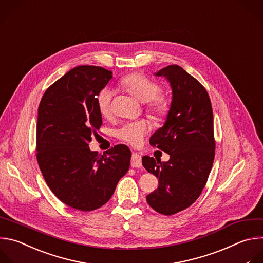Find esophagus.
<instances>
[{
	"label": "esophagus",
	"mask_w": 263,
	"mask_h": 263,
	"mask_svg": "<svg viewBox=\"0 0 263 263\" xmlns=\"http://www.w3.org/2000/svg\"><path fill=\"white\" fill-rule=\"evenodd\" d=\"M142 166V157L137 152H133L132 155V167L133 168H140Z\"/></svg>",
	"instance_id": "34e87169"
}]
</instances>
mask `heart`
<instances>
[{
    "label": "heart",
    "instance_id": "heart-1",
    "mask_svg": "<svg viewBox=\"0 0 263 263\" xmlns=\"http://www.w3.org/2000/svg\"><path fill=\"white\" fill-rule=\"evenodd\" d=\"M122 86L128 93L142 103L148 102V111L155 117L162 119L167 116L170 110L169 101L159 96L162 89L149 78L135 73L126 77L122 81ZM114 91L110 88H103L97 97V104L100 114L108 117L111 114V102ZM151 125L148 120L141 119L124 124L117 130V137L133 146H138L142 143L144 137L150 132Z\"/></svg>",
    "mask_w": 263,
    "mask_h": 263
}]
</instances>
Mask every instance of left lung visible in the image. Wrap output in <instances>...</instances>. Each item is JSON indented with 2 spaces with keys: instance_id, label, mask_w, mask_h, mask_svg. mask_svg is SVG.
<instances>
[{
  "instance_id": "obj_1",
  "label": "left lung",
  "mask_w": 263,
  "mask_h": 263,
  "mask_svg": "<svg viewBox=\"0 0 263 263\" xmlns=\"http://www.w3.org/2000/svg\"><path fill=\"white\" fill-rule=\"evenodd\" d=\"M154 76L169 82L172 101L164 125L149 143L170 160L143 156L144 168L160 182L146 200L155 212L171 216L191 206L206 184L215 159L214 115L205 88L182 67L169 65Z\"/></svg>"
}]
</instances>
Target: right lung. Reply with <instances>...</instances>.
Returning <instances> with one entry per match:
<instances>
[{
  "mask_svg": "<svg viewBox=\"0 0 263 263\" xmlns=\"http://www.w3.org/2000/svg\"><path fill=\"white\" fill-rule=\"evenodd\" d=\"M113 72L78 66L44 92L38 108L37 162L45 182L66 205L91 212L106 204L126 174L132 152L117 145L98 155L88 143L102 124L99 92Z\"/></svg>",
  "mask_w": 263,
  "mask_h": 263,
  "instance_id": "add662e5",
  "label": "right lung"
}]
</instances>
